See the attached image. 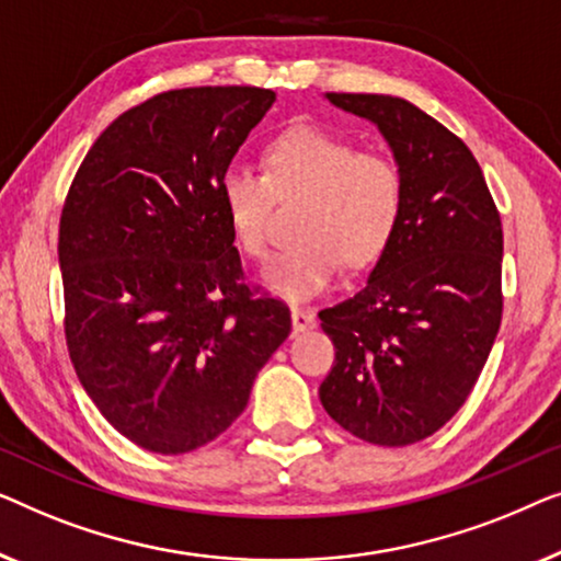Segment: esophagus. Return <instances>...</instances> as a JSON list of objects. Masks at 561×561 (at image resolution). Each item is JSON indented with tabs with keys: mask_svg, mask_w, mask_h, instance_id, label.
I'll return each instance as SVG.
<instances>
[{
	"mask_svg": "<svg viewBox=\"0 0 561 561\" xmlns=\"http://www.w3.org/2000/svg\"><path fill=\"white\" fill-rule=\"evenodd\" d=\"M314 325H318V320H314L312 312L302 310V307L291 310V328H295V333H305V330H312Z\"/></svg>",
	"mask_w": 561,
	"mask_h": 561,
	"instance_id": "1",
	"label": "esophagus"
}]
</instances>
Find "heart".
<instances>
[{
  "label": "heart",
  "mask_w": 561,
  "mask_h": 561,
  "mask_svg": "<svg viewBox=\"0 0 561 561\" xmlns=\"http://www.w3.org/2000/svg\"><path fill=\"white\" fill-rule=\"evenodd\" d=\"M262 170H226L218 198L236 243L254 259L266 254L272 198H302L299 239L262 272L274 295L305 302L330 287L341 259L366 270L389 247L404 205V178L389 154L360 152L353 139L299 124L270 139Z\"/></svg>",
  "instance_id": "1"
}]
</instances>
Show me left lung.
Wrapping results in <instances>:
<instances>
[{"label": "left lung", "instance_id": "obj_1", "mask_svg": "<svg viewBox=\"0 0 561 561\" xmlns=\"http://www.w3.org/2000/svg\"><path fill=\"white\" fill-rule=\"evenodd\" d=\"M325 99L376 124L404 178V205L366 287L320 312L335 345L320 401L370 445H414L453 420L491 356L501 216L465 141L422 108L383 93Z\"/></svg>", "mask_w": 561, "mask_h": 561}]
</instances>
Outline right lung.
Masks as SVG:
<instances>
[{"label":"right lung","mask_w":561,"mask_h":561,"mask_svg":"<svg viewBox=\"0 0 561 561\" xmlns=\"http://www.w3.org/2000/svg\"><path fill=\"white\" fill-rule=\"evenodd\" d=\"M277 93L201 85L152 96L93 141L60 216L66 341L85 393L134 445L216 439L291 330L243 282L220 175Z\"/></svg>","instance_id":"1"}]
</instances>
